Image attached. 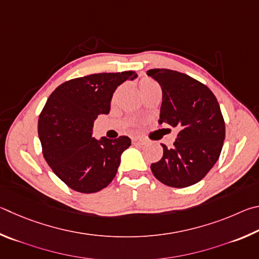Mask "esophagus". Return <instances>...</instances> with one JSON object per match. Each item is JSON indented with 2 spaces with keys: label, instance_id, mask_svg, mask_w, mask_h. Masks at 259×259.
<instances>
[{
  "label": "esophagus",
  "instance_id": "esophagus-1",
  "mask_svg": "<svg viewBox=\"0 0 259 259\" xmlns=\"http://www.w3.org/2000/svg\"><path fill=\"white\" fill-rule=\"evenodd\" d=\"M132 141L134 144H138V146H142V144L146 143V141H144V139H142L141 137H134L132 139Z\"/></svg>",
  "mask_w": 259,
  "mask_h": 259
}]
</instances>
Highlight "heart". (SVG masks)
Returning a JSON list of instances; mask_svg holds the SVG:
<instances>
[{"label":"heart","mask_w":259,"mask_h":259,"mask_svg":"<svg viewBox=\"0 0 259 259\" xmlns=\"http://www.w3.org/2000/svg\"><path fill=\"white\" fill-rule=\"evenodd\" d=\"M153 85H156V83H153L152 80H149V79H144L142 81H140V84H139L140 92H142V91L147 90V89L150 88V86H153Z\"/></svg>","instance_id":"b5f03b06"}]
</instances>
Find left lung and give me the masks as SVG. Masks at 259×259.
Wrapping results in <instances>:
<instances>
[{"label": "left lung", "mask_w": 259, "mask_h": 259, "mask_svg": "<svg viewBox=\"0 0 259 259\" xmlns=\"http://www.w3.org/2000/svg\"><path fill=\"white\" fill-rule=\"evenodd\" d=\"M159 83L162 102L158 122L178 127L171 149L151 165L155 178L171 188H187L201 181L219 160L225 139V124L214 93L182 72L150 69Z\"/></svg>", "instance_id": "1"}]
</instances>
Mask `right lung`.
I'll return each instance as SVG.
<instances>
[{
  "label": "right lung",
  "instance_id": "add662e5",
  "mask_svg": "<svg viewBox=\"0 0 259 259\" xmlns=\"http://www.w3.org/2000/svg\"><path fill=\"white\" fill-rule=\"evenodd\" d=\"M137 72H102L79 77L53 91L38 118L45 160L59 179L81 193H94L111 183L128 137H92L94 120L108 115L116 89Z\"/></svg>",
  "mask_w": 259,
  "mask_h": 259
}]
</instances>
